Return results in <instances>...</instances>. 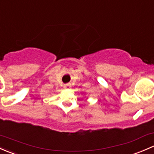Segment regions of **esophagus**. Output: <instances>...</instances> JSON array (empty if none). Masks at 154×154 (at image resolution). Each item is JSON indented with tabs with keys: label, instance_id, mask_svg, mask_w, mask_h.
Instances as JSON below:
<instances>
[{
	"label": "esophagus",
	"instance_id": "34e87169",
	"mask_svg": "<svg viewBox=\"0 0 154 154\" xmlns=\"http://www.w3.org/2000/svg\"><path fill=\"white\" fill-rule=\"evenodd\" d=\"M71 88V85L70 84H65L64 85V88H66V89H68V88Z\"/></svg>",
	"mask_w": 154,
	"mask_h": 154
}]
</instances>
